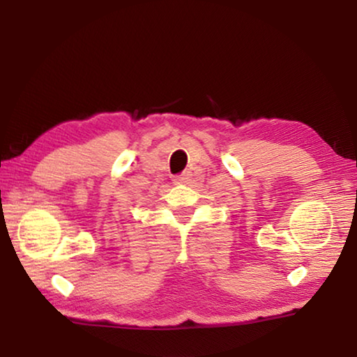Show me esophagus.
Wrapping results in <instances>:
<instances>
[{
    "label": "esophagus",
    "instance_id": "34e87169",
    "mask_svg": "<svg viewBox=\"0 0 357 357\" xmlns=\"http://www.w3.org/2000/svg\"><path fill=\"white\" fill-rule=\"evenodd\" d=\"M190 178H192V174L189 172H184L183 174H178V176L173 181H174V184H187L190 181Z\"/></svg>",
    "mask_w": 357,
    "mask_h": 357
}]
</instances>
